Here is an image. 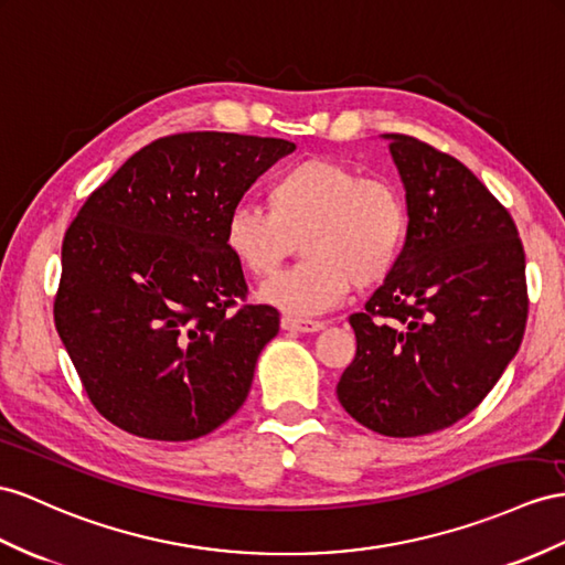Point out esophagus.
Returning <instances> with one entry per match:
<instances>
[{"label":"esophagus","instance_id":"1","mask_svg":"<svg viewBox=\"0 0 565 565\" xmlns=\"http://www.w3.org/2000/svg\"><path fill=\"white\" fill-rule=\"evenodd\" d=\"M281 329L296 331V334H312V331L324 329V322H320V320H300V317H284Z\"/></svg>","mask_w":565,"mask_h":565}]
</instances>
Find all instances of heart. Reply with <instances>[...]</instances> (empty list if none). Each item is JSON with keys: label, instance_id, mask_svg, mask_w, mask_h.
Returning a JSON list of instances; mask_svg holds the SVG:
<instances>
[{"label": "heart", "instance_id": "1", "mask_svg": "<svg viewBox=\"0 0 565 565\" xmlns=\"http://www.w3.org/2000/svg\"><path fill=\"white\" fill-rule=\"evenodd\" d=\"M267 207L228 212L224 243L255 279H267L300 243L306 263L263 286L259 298L288 315L327 312L396 267L408 236V205L384 177L310 157L284 169L267 188Z\"/></svg>", "mask_w": 565, "mask_h": 565}]
</instances>
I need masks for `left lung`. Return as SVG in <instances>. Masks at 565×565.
Listing matches in <instances>:
<instances>
[{
  "mask_svg": "<svg viewBox=\"0 0 565 565\" xmlns=\"http://www.w3.org/2000/svg\"><path fill=\"white\" fill-rule=\"evenodd\" d=\"M406 185L408 238L384 286L351 315L341 406L384 437H423L470 415L520 349L525 250L513 216L429 142L386 136Z\"/></svg>",
  "mask_w": 565,
  "mask_h": 565,
  "instance_id": "8db88e82",
  "label": "left lung"
}]
</instances>
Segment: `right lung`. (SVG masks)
I'll use <instances>...</instances> for the list:
<instances>
[{"instance_id":"add662e5","label":"right lung","mask_w":565,"mask_h":565,"mask_svg":"<svg viewBox=\"0 0 565 565\" xmlns=\"http://www.w3.org/2000/svg\"><path fill=\"white\" fill-rule=\"evenodd\" d=\"M296 145L216 131L157 138L88 195L62 243L54 324L111 425L205 437L248 398L279 310L248 302L228 212Z\"/></svg>"}]
</instances>
